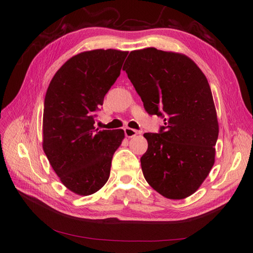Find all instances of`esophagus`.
<instances>
[{"instance_id": "34e87169", "label": "esophagus", "mask_w": 253, "mask_h": 253, "mask_svg": "<svg viewBox=\"0 0 253 253\" xmlns=\"http://www.w3.org/2000/svg\"><path fill=\"white\" fill-rule=\"evenodd\" d=\"M136 135H138V131L136 129H132V128H129V127L125 128V136L127 138H132Z\"/></svg>"}]
</instances>
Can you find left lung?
I'll list each match as a JSON object with an SVG mask.
<instances>
[{
    "mask_svg": "<svg viewBox=\"0 0 253 253\" xmlns=\"http://www.w3.org/2000/svg\"><path fill=\"white\" fill-rule=\"evenodd\" d=\"M123 69L146 111L164 118L159 133L143 135L144 178L168 199L191 196L215 162L218 122L207 77L190 57L155 47L131 51Z\"/></svg>",
    "mask_w": 253,
    "mask_h": 253,
    "instance_id": "8db88e82",
    "label": "left lung"
}]
</instances>
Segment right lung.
Here are the masks:
<instances>
[{"instance_id": "right-lung-1", "label": "right lung", "mask_w": 253, "mask_h": 253, "mask_svg": "<svg viewBox=\"0 0 253 253\" xmlns=\"http://www.w3.org/2000/svg\"><path fill=\"white\" fill-rule=\"evenodd\" d=\"M127 54L113 49L79 53L63 64L46 90L42 147L62 184L76 195H92L105 185L125 138L123 129L99 130L94 123Z\"/></svg>"}]
</instances>
